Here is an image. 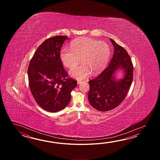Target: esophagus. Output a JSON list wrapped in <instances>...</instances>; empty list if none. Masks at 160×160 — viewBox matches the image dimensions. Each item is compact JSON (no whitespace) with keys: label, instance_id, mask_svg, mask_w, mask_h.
<instances>
[{"label":"esophagus","instance_id":"obj_1","mask_svg":"<svg viewBox=\"0 0 160 160\" xmlns=\"http://www.w3.org/2000/svg\"><path fill=\"white\" fill-rule=\"evenodd\" d=\"M82 82V81H77V83H78V84H81Z\"/></svg>","mask_w":160,"mask_h":160}]
</instances>
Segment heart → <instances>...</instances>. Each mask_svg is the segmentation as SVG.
<instances>
[{"label": "heart", "mask_w": 160, "mask_h": 160, "mask_svg": "<svg viewBox=\"0 0 160 160\" xmlns=\"http://www.w3.org/2000/svg\"><path fill=\"white\" fill-rule=\"evenodd\" d=\"M110 55L111 49L108 43L88 37L72 41L70 49L63 48L60 51L62 62L68 68H75L81 59L83 64L70 72V75L78 79L87 78L92 72L95 74L102 72Z\"/></svg>", "instance_id": "b5f03b06"}]
</instances>
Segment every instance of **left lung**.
<instances>
[{"label":"left lung","mask_w":160,"mask_h":160,"mask_svg":"<svg viewBox=\"0 0 160 160\" xmlns=\"http://www.w3.org/2000/svg\"><path fill=\"white\" fill-rule=\"evenodd\" d=\"M114 48V53L108 67L92 80H89L88 101L94 108L107 112L119 105L127 95L133 78V65L124 48L110 39ZM119 68L124 70V78L116 81L113 73Z\"/></svg>","instance_id":"left-lung-1"}]
</instances>
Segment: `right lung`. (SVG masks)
Listing matches in <instances>:
<instances>
[{"instance_id":"right-lung-1","label":"right lung","mask_w":160,"mask_h":160,"mask_svg":"<svg viewBox=\"0 0 160 160\" xmlns=\"http://www.w3.org/2000/svg\"><path fill=\"white\" fill-rule=\"evenodd\" d=\"M66 36L48 38L38 47L30 62L28 78L30 91L42 108L50 112L64 109L77 82L68 77L60 58Z\"/></svg>"}]
</instances>
